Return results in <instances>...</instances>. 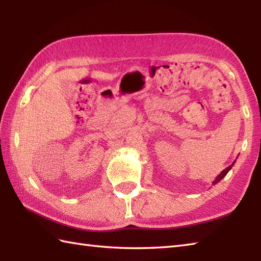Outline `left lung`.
<instances>
[{
    "label": "left lung",
    "mask_w": 261,
    "mask_h": 261,
    "mask_svg": "<svg viewBox=\"0 0 261 261\" xmlns=\"http://www.w3.org/2000/svg\"><path fill=\"white\" fill-rule=\"evenodd\" d=\"M234 163H236V160H234ZM234 163H232V165H230L229 166V167H226L224 170H222V171H221V173H220V175H218V176H216L215 177V179L213 180V182H212V185H215V184H218V182L221 180V179H222V178H224V177H225V175L226 174H228L229 173V171H230V169L232 168V166H233L234 165Z\"/></svg>",
    "instance_id": "1"
}]
</instances>
